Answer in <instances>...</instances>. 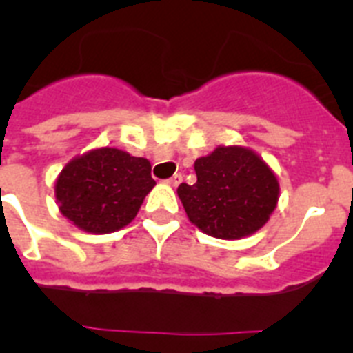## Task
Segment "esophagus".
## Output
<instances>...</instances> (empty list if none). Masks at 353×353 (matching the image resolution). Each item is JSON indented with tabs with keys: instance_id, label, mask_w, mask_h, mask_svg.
<instances>
[{
	"instance_id": "obj_1",
	"label": "esophagus",
	"mask_w": 353,
	"mask_h": 353,
	"mask_svg": "<svg viewBox=\"0 0 353 353\" xmlns=\"http://www.w3.org/2000/svg\"><path fill=\"white\" fill-rule=\"evenodd\" d=\"M180 182H182V174H173L171 179L166 180V183H170L171 187H176Z\"/></svg>"
}]
</instances>
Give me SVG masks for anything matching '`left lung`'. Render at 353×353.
Masks as SVG:
<instances>
[{
  "instance_id": "obj_1",
  "label": "left lung",
  "mask_w": 353,
  "mask_h": 353,
  "mask_svg": "<svg viewBox=\"0 0 353 353\" xmlns=\"http://www.w3.org/2000/svg\"><path fill=\"white\" fill-rule=\"evenodd\" d=\"M196 183L176 192L185 214L207 235L239 240L263 226L279 199V182L267 162L244 146H217L194 162Z\"/></svg>"
}]
</instances>
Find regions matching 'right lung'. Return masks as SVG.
Returning a JSON list of instances; mask_svg holds the SVG:
<instances>
[{
    "label": "right lung",
    "mask_w": 353,
    "mask_h": 353,
    "mask_svg": "<svg viewBox=\"0 0 353 353\" xmlns=\"http://www.w3.org/2000/svg\"><path fill=\"white\" fill-rule=\"evenodd\" d=\"M150 161L118 148L72 159L56 180V201L68 221L88 233L118 232L136 217L155 185Z\"/></svg>",
    "instance_id": "1"
}]
</instances>
